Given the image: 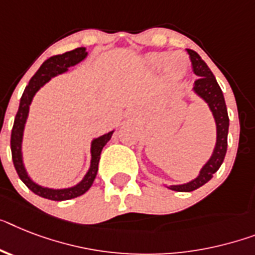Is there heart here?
<instances>
[{"mask_svg": "<svg viewBox=\"0 0 255 255\" xmlns=\"http://www.w3.org/2000/svg\"><path fill=\"white\" fill-rule=\"evenodd\" d=\"M186 56L184 53H165V52H155L146 56V62L153 69L163 66L164 71L173 78H181L185 74L186 66Z\"/></svg>", "mask_w": 255, "mask_h": 255, "instance_id": "b5f03b06", "label": "heart"}]
</instances>
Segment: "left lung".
Instances as JSON below:
<instances>
[{
  "instance_id": "left-lung-1",
  "label": "left lung",
  "mask_w": 255,
  "mask_h": 255,
  "mask_svg": "<svg viewBox=\"0 0 255 255\" xmlns=\"http://www.w3.org/2000/svg\"><path fill=\"white\" fill-rule=\"evenodd\" d=\"M191 61V67L197 77H199L194 82L193 91L198 95L205 103H207L208 108L211 111L216 125V143L212 151V155L207 160V163L199 170V174L194 180L189 181L186 184L170 185L168 189L174 191H193L201 188L206 182L214 177V174L218 172L220 165L224 161L227 152V138H228L229 119L227 112L226 100L222 92V88L219 87L216 78L214 77L212 71L207 66L205 61L202 60L197 52L191 49H186Z\"/></svg>"
}]
</instances>
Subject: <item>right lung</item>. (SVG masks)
Instances as JSON below:
<instances>
[{
    "label": "right lung",
    "instance_id": "right-lung-1",
    "mask_svg": "<svg viewBox=\"0 0 255 255\" xmlns=\"http://www.w3.org/2000/svg\"><path fill=\"white\" fill-rule=\"evenodd\" d=\"M85 47L77 48L74 50L66 52L64 54H57V56L50 57L40 66L39 70L35 73L28 86L24 88L20 103H19V109L16 112L15 120H14V126L11 130V139H10V146H11V155H12V163L16 169L19 178L24 182L27 188L35 194L43 198L50 199V201H67V199L77 198L79 195L85 194L88 189L91 188L92 182H94L96 174H98L99 160H100V153H102L103 147L109 142L112 138V134L115 130L103 134L92 139L91 142V163L88 168L87 173L85 177L82 178L77 185L71 186V188L65 189H52L47 186H41L36 184L32 178L29 177L28 172H27L24 163H23V152H22V142H23V132H24V126H26L27 119H28L29 105L32 103L33 96L36 95L40 88L43 87L45 83L52 79L53 77L62 73H66L70 66H75L83 61L87 57Z\"/></svg>",
    "mask_w": 255,
    "mask_h": 255
}]
</instances>
